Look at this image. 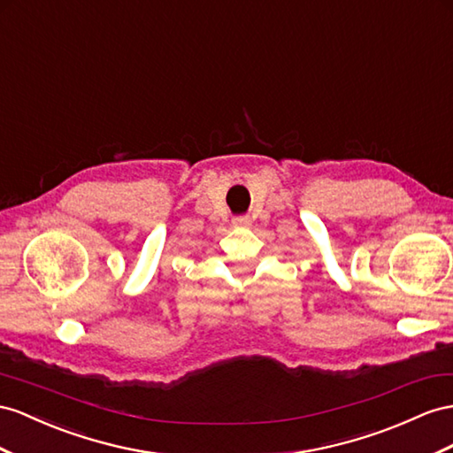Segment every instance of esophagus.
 Returning a JSON list of instances; mask_svg holds the SVG:
<instances>
[{
  "label": "esophagus",
  "instance_id": "34e87169",
  "mask_svg": "<svg viewBox=\"0 0 453 453\" xmlns=\"http://www.w3.org/2000/svg\"><path fill=\"white\" fill-rule=\"evenodd\" d=\"M234 226L235 227H249L250 218L249 216H237V218H234Z\"/></svg>",
  "mask_w": 453,
  "mask_h": 453
}]
</instances>
